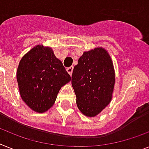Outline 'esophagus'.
I'll list each match as a JSON object with an SVG mask.
<instances>
[{"label": "esophagus", "mask_w": 149, "mask_h": 149, "mask_svg": "<svg viewBox=\"0 0 149 149\" xmlns=\"http://www.w3.org/2000/svg\"><path fill=\"white\" fill-rule=\"evenodd\" d=\"M73 68H74L72 67H69V68H67V72H68V73L70 75L72 76V72H73Z\"/></svg>", "instance_id": "esophagus-1"}]
</instances>
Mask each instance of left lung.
Returning a JSON list of instances; mask_svg holds the SVG:
<instances>
[{"mask_svg":"<svg viewBox=\"0 0 149 149\" xmlns=\"http://www.w3.org/2000/svg\"><path fill=\"white\" fill-rule=\"evenodd\" d=\"M72 84L77 108L84 116L94 117L108 106L113 97L115 71L104 48L84 52L74 68Z\"/></svg>","mask_w":149,"mask_h":149,"instance_id":"left-lung-1","label":"left lung"}]
</instances>
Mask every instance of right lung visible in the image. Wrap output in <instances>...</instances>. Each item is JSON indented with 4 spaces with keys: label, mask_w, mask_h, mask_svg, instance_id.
<instances>
[{
    "label": "right lung",
    "mask_w": 149,
    "mask_h": 149,
    "mask_svg": "<svg viewBox=\"0 0 149 149\" xmlns=\"http://www.w3.org/2000/svg\"><path fill=\"white\" fill-rule=\"evenodd\" d=\"M17 80L23 102L32 110L42 113L53 106L61 88L71 77L52 48L37 45L19 61Z\"/></svg>",
    "instance_id": "right-lung-1"
}]
</instances>
